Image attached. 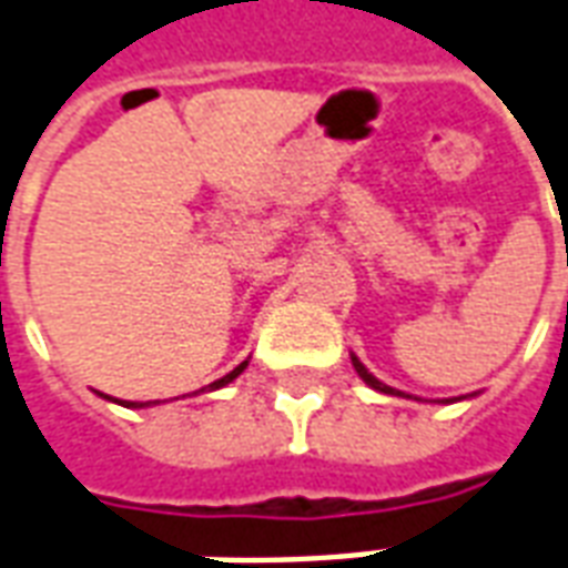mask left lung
Wrapping results in <instances>:
<instances>
[{
    "label": "left lung",
    "mask_w": 568,
    "mask_h": 568,
    "mask_svg": "<svg viewBox=\"0 0 568 568\" xmlns=\"http://www.w3.org/2000/svg\"><path fill=\"white\" fill-rule=\"evenodd\" d=\"M352 364H355V369H358V376H361V379H364V382H367L369 388L382 390V394H400V390L388 388V385H385V382H379V379H376V376H373V373H369V369L364 367V364H361L358 358H355V355H352Z\"/></svg>",
    "instance_id": "obj_1"
}]
</instances>
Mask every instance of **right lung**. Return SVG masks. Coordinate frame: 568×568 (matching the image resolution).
Wrapping results in <instances>:
<instances>
[{"instance_id":"add662e5","label":"right lung","mask_w":568,"mask_h":568,"mask_svg":"<svg viewBox=\"0 0 568 568\" xmlns=\"http://www.w3.org/2000/svg\"><path fill=\"white\" fill-rule=\"evenodd\" d=\"M243 369H246V361H243V364H237V367L231 369L229 376H222V379H216V382H210L207 388H210V390H216V388H222V385H229V382H231V379H237V376H241ZM201 390H204V388H201ZM116 403H123V406H144V403H125V400H116Z\"/></svg>"}]
</instances>
